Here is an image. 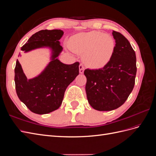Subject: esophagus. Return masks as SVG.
I'll use <instances>...</instances> for the list:
<instances>
[{"label": "esophagus", "mask_w": 156, "mask_h": 156, "mask_svg": "<svg viewBox=\"0 0 156 156\" xmlns=\"http://www.w3.org/2000/svg\"><path fill=\"white\" fill-rule=\"evenodd\" d=\"M79 73H83L84 70V66H83L82 64H81L79 65Z\"/></svg>", "instance_id": "1"}]
</instances>
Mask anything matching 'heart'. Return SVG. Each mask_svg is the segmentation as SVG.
<instances>
[{
    "label": "heart",
    "instance_id": "heart-1",
    "mask_svg": "<svg viewBox=\"0 0 156 156\" xmlns=\"http://www.w3.org/2000/svg\"><path fill=\"white\" fill-rule=\"evenodd\" d=\"M70 48L84 53V62L92 68H103L108 62L115 49V41L110 36L98 31L81 33L73 37Z\"/></svg>",
    "mask_w": 156,
    "mask_h": 156
}]
</instances>
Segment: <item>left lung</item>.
<instances>
[{
	"label": "left lung",
	"instance_id": "obj_1",
	"mask_svg": "<svg viewBox=\"0 0 156 156\" xmlns=\"http://www.w3.org/2000/svg\"><path fill=\"white\" fill-rule=\"evenodd\" d=\"M112 36L116 44L108 62L102 68L84 72L88 103L100 111H112L123 105L135 85V51L121 33L113 30Z\"/></svg>",
	"mask_w": 156,
	"mask_h": 156
}]
</instances>
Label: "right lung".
I'll return each mask as SVG.
<instances>
[{"label":"right lung","mask_w":156,"mask_h":156,"mask_svg":"<svg viewBox=\"0 0 156 156\" xmlns=\"http://www.w3.org/2000/svg\"><path fill=\"white\" fill-rule=\"evenodd\" d=\"M63 34L61 30H41L21 48L25 53L41 48L51 49V61L37 77L28 79L19 60L16 61L14 80L17 96L36 114H48L58 109L66 89L79 75V62L68 65L57 58L63 49L59 41Z\"/></svg>","instance_id":"add662e5"}]
</instances>
